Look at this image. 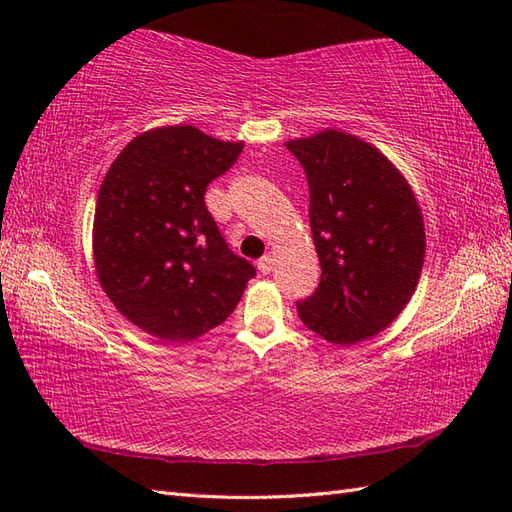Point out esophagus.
I'll list each match as a JSON object with an SVG mask.
<instances>
[{
    "label": "esophagus",
    "mask_w": 512,
    "mask_h": 512,
    "mask_svg": "<svg viewBox=\"0 0 512 512\" xmlns=\"http://www.w3.org/2000/svg\"><path fill=\"white\" fill-rule=\"evenodd\" d=\"M257 268H259V273H262V275H270V273H273V268H275V259L270 257V255H266V257L259 259Z\"/></svg>",
    "instance_id": "1"
}]
</instances>
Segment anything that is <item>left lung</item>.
Segmentation results:
<instances>
[{"instance_id": "1", "label": "left lung", "mask_w": 512, "mask_h": 512, "mask_svg": "<svg viewBox=\"0 0 512 512\" xmlns=\"http://www.w3.org/2000/svg\"><path fill=\"white\" fill-rule=\"evenodd\" d=\"M310 187V228L321 284L299 319L334 345L385 330L405 310L424 264L422 211L409 182L358 136L323 129L288 140Z\"/></svg>"}]
</instances>
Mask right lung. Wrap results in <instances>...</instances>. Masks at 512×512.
Returning <instances> with one entry per match:
<instances>
[{
    "mask_svg": "<svg viewBox=\"0 0 512 512\" xmlns=\"http://www.w3.org/2000/svg\"><path fill=\"white\" fill-rule=\"evenodd\" d=\"M242 149L193 125L156 127L105 173L92 228L96 277L116 310L156 339L193 341L224 323L255 277L204 204L209 182Z\"/></svg>",
    "mask_w": 512,
    "mask_h": 512,
    "instance_id": "right-lung-1",
    "label": "right lung"
}]
</instances>
